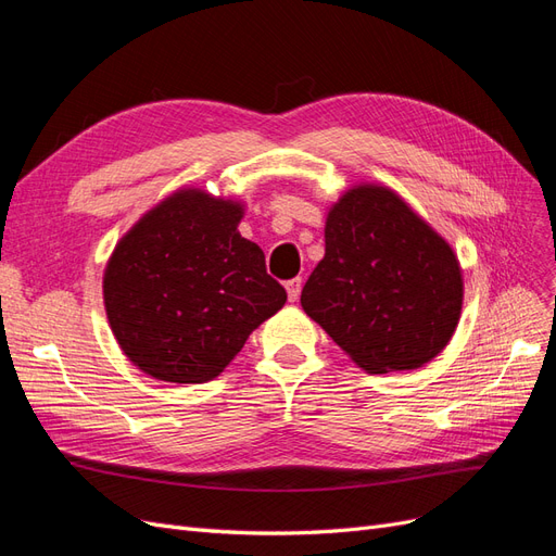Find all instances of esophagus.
Returning <instances> with one entry per match:
<instances>
[{
	"label": "esophagus",
	"instance_id": "1",
	"mask_svg": "<svg viewBox=\"0 0 556 556\" xmlns=\"http://www.w3.org/2000/svg\"><path fill=\"white\" fill-rule=\"evenodd\" d=\"M285 290H288V299L294 304V301H299V294H301V278H292V280L285 282Z\"/></svg>",
	"mask_w": 556,
	"mask_h": 556
}]
</instances>
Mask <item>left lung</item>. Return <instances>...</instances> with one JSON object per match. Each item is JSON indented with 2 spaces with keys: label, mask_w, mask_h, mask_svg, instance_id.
<instances>
[{
  "label": "left lung",
  "mask_w": 556,
  "mask_h": 556,
  "mask_svg": "<svg viewBox=\"0 0 556 556\" xmlns=\"http://www.w3.org/2000/svg\"><path fill=\"white\" fill-rule=\"evenodd\" d=\"M464 278L452 245L394 190L352 185L331 204L306 315L368 374L413 371L450 343Z\"/></svg>",
  "instance_id": "1"
}]
</instances>
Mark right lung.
I'll use <instances>...</instances> for the list:
<instances>
[{"label": "right lung", "instance_id": "1", "mask_svg": "<svg viewBox=\"0 0 556 556\" xmlns=\"http://www.w3.org/2000/svg\"><path fill=\"white\" fill-rule=\"evenodd\" d=\"M245 204L180 188L141 215L104 268V306L127 359L155 380L220 376L288 292L243 239Z\"/></svg>", "mask_w": 556, "mask_h": 556}]
</instances>
